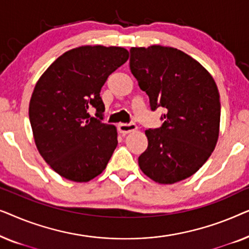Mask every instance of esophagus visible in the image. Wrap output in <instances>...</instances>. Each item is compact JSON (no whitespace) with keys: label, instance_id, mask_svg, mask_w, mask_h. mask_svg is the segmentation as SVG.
I'll return each mask as SVG.
<instances>
[{"label":"esophagus","instance_id":"34e87169","mask_svg":"<svg viewBox=\"0 0 249 249\" xmlns=\"http://www.w3.org/2000/svg\"><path fill=\"white\" fill-rule=\"evenodd\" d=\"M137 125L135 124H120L118 125V130L122 135H127L129 132L137 130Z\"/></svg>","mask_w":249,"mask_h":249}]
</instances>
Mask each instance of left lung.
Listing matches in <instances>:
<instances>
[{
    "instance_id": "8db88e82",
    "label": "left lung",
    "mask_w": 249,
    "mask_h": 249,
    "mask_svg": "<svg viewBox=\"0 0 249 249\" xmlns=\"http://www.w3.org/2000/svg\"><path fill=\"white\" fill-rule=\"evenodd\" d=\"M131 73L153 111L166 108L162 127L145 131L139 168L162 185L189 178L207 161L220 134V94L211 73L175 47H131Z\"/></svg>"
}]
</instances>
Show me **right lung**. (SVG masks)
<instances>
[{"label": "right lung", "instance_id": "add662e5", "mask_svg": "<svg viewBox=\"0 0 249 249\" xmlns=\"http://www.w3.org/2000/svg\"><path fill=\"white\" fill-rule=\"evenodd\" d=\"M128 57L120 46H79L57 57L36 83L29 102L34 141L63 178L87 182L107 168L118 145L117 128L89 111L94 107L103 119L102 87Z\"/></svg>", "mask_w": 249, "mask_h": 249}]
</instances>
